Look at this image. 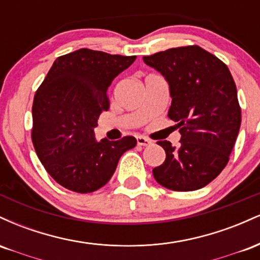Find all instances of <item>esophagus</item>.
Listing matches in <instances>:
<instances>
[{"label": "esophagus", "instance_id": "obj_1", "mask_svg": "<svg viewBox=\"0 0 260 260\" xmlns=\"http://www.w3.org/2000/svg\"><path fill=\"white\" fill-rule=\"evenodd\" d=\"M137 144L138 145H142V147H147V145H150L151 144V140L145 138V137H137Z\"/></svg>", "mask_w": 260, "mask_h": 260}]
</instances>
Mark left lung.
<instances>
[{
  "mask_svg": "<svg viewBox=\"0 0 260 260\" xmlns=\"http://www.w3.org/2000/svg\"><path fill=\"white\" fill-rule=\"evenodd\" d=\"M169 83L168 116L180 128V147L157 144L166 159L153 170L162 187L178 192L205 187L229 162L241 127L237 89L228 66L202 47L182 46L144 56Z\"/></svg>",
  "mask_w": 260,
  "mask_h": 260,
  "instance_id": "8db88e82",
  "label": "left lung"
}]
</instances>
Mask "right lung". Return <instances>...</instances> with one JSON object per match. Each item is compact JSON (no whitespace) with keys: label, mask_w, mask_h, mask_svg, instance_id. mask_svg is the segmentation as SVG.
<instances>
[{"label":"right lung","mask_w":260,"mask_h":260,"mask_svg":"<svg viewBox=\"0 0 260 260\" xmlns=\"http://www.w3.org/2000/svg\"><path fill=\"white\" fill-rule=\"evenodd\" d=\"M136 56L80 49L59 56L35 92L31 139L45 170L77 193H91L112 177L134 137L98 142L94 128L109 110L107 89Z\"/></svg>","instance_id":"1"}]
</instances>
